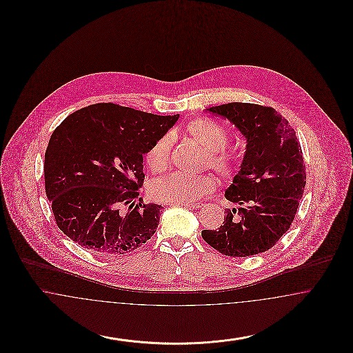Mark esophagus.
<instances>
[{
  "instance_id": "1",
  "label": "esophagus",
  "mask_w": 353,
  "mask_h": 353,
  "mask_svg": "<svg viewBox=\"0 0 353 353\" xmlns=\"http://www.w3.org/2000/svg\"><path fill=\"white\" fill-rule=\"evenodd\" d=\"M180 205L188 206V208H193V209H199V208L202 206L201 202H181Z\"/></svg>"
}]
</instances>
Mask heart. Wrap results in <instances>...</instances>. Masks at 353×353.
<instances>
[{"label":"heart","mask_w":353,"mask_h":353,"mask_svg":"<svg viewBox=\"0 0 353 353\" xmlns=\"http://www.w3.org/2000/svg\"><path fill=\"white\" fill-rule=\"evenodd\" d=\"M186 131L210 151L209 157L214 168L222 174H233L239 167L242 156L225 148L230 140V134L219 121L209 118L194 119L186 127ZM173 145V134L159 137L147 152V163L153 172L167 168ZM216 181L209 174H193L186 172H173L156 180L151 186V196L160 202L181 203L193 202L210 193Z\"/></svg>","instance_id":"obj_1"}]
</instances>
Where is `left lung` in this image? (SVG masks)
Instances as JSON below:
<instances>
[{
  "mask_svg": "<svg viewBox=\"0 0 353 353\" xmlns=\"http://www.w3.org/2000/svg\"><path fill=\"white\" fill-rule=\"evenodd\" d=\"M206 111L234 124L246 137V152L225 192L238 209H226L223 225L202 230V238L229 256L268 252L290 229L302 200L305 164L299 140L272 107L234 101Z\"/></svg>",
  "mask_w": 353,
  "mask_h": 353,
  "instance_id": "left-lung-1",
  "label": "left lung"
}]
</instances>
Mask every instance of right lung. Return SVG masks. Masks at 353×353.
I'll return each mask as SVG.
<instances>
[{"mask_svg": "<svg viewBox=\"0 0 353 353\" xmlns=\"http://www.w3.org/2000/svg\"><path fill=\"white\" fill-rule=\"evenodd\" d=\"M179 115L98 103L68 115L45 153V189L58 228L88 252H134L156 233L161 205L144 203L143 154Z\"/></svg>", "mask_w": 353, "mask_h": 353, "instance_id": "right-lung-1", "label": "right lung"}]
</instances>
